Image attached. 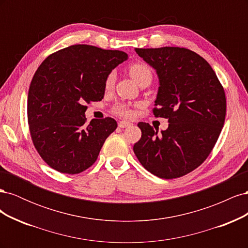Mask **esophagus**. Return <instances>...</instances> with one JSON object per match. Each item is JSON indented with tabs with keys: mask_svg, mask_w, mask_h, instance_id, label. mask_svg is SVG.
Segmentation results:
<instances>
[{
	"mask_svg": "<svg viewBox=\"0 0 248 248\" xmlns=\"http://www.w3.org/2000/svg\"><path fill=\"white\" fill-rule=\"evenodd\" d=\"M130 125H131V123L127 122V121H120L119 122V127H121V128H125V127H128Z\"/></svg>",
	"mask_w": 248,
	"mask_h": 248,
	"instance_id": "34e87169",
	"label": "esophagus"
}]
</instances>
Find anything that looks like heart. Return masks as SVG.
<instances>
[{
    "instance_id": "heart-1",
    "label": "heart",
    "mask_w": 248,
    "mask_h": 248,
    "mask_svg": "<svg viewBox=\"0 0 248 248\" xmlns=\"http://www.w3.org/2000/svg\"><path fill=\"white\" fill-rule=\"evenodd\" d=\"M128 71L131 78L136 80L139 85L144 84V82L150 85L153 79V71L151 68H150V66L145 62L138 61V62L131 63L128 66ZM115 80H116L115 72H109L108 74V77L106 78V80H104V88H106V90H110L115 84ZM112 111H114L116 115L122 116V117L132 116V110L130 109V108L127 106V104L122 102L115 104L114 108H112Z\"/></svg>"
}]
</instances>
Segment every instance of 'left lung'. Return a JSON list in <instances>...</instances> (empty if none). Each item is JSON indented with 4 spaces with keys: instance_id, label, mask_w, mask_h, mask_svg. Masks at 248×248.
<instances>
[{
    "instance_id": "obj_1",
    "label": "left lung",
    "mask_w": 248,
    "mask_h": 248,
    "mask_svg": "<svg viewBox=\"0 0 248 248\" xmlns=\"http://www.w3.org/2000/svg\"><path fill=\"white\" fill-rule=\"evenodd\" d=\"M156 69L159 89L153 115L169 120L167 130L140 122L133 151L147 170L162 179L182 177L211 153L223 127L227 98L206 60L188 48H136Z\"/></svg>"
}]
</instances>
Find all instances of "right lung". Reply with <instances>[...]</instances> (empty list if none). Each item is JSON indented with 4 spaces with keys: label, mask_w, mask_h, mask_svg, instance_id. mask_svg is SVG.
Segmentation results:
<instances>
[{
    "label": "right lung",
    "mask_w": 248,
    "mask_h": 248,
    "mask_svg": "<svg viewBox=\"0 0 248 248\" xmlns=\"http://www.w3.org/2000/svg\"><path fill=\"white\" fill-rule=\"evenodd\" d=\"M128 58L126 52L74 44L49 55L32 78L28 123L41 158L60 172L76 175L96 161L116 120L86 125V103L100 101L108 74Z\"/></svg>",
    "instance_id": "right-lung-1"
}]
</instances>
